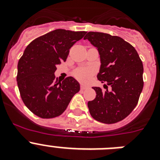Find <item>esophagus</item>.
<instances>
[{"mask_svg":"<svg viewBox=\"0 0 160 160\" xmlns=\"http://www.w3.org/2000/svg\"><path fill=\"white\" fill-rule=\"evenodd\" d=\"M87 88V87H85V86H81V87H80V89H81V90H86Z\"/></svg>","mask_w":160,"mask_h":160,"instance_id":"1","label":"esophagus"}]
</instances>
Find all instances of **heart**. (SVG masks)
I'll use <instances>...</instances> for the list:
<instances>
[{"label": "heart", "mask_w": 160, "mask_h": 160, "mask_svg": "<svg viewBox=\"0 0 160 160\" xmlns=\"http://www.w3.org/2000/svg\"><path fill=\"white\" fill-rule=\"evenodd\" d=\"M74 76L79 82L87 83L90 82L93 76V70L88 68H81L78 69L74 73Z\"/></svg>", "instance_id": "heart-1"}]
</instances>
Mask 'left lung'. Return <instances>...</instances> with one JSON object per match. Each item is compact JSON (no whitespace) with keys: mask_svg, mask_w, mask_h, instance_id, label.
<instances>
[{"mask_svg":"<svg viewBox=\"0 0 160 160\" xmlns=\"http://www.w3.org/2000/svg\"><path fill=\"white\" fill-rule=\"evenodd\" d=\"M98 50L100 55L98 79L107 85L103 91L93 87L96 98L88 102L91 116L98 122L111 124L128 117L136 107L143 87V66L135 49L118 36L89 32L84 37Z\"/></svg>","mask_w":160,"mask_h":160,"instance_id":"8db88e82","label":"left lung"}]
</instances>
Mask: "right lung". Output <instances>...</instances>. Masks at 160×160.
<instances>
[{"mask_svg": "<svg viewBox=\"0 0 160 160\" xmlns=\"http://www.w3.org/2000/svg\"><path fill=\"white\" fill-rule=\"evenodd\" d=\"M86 33L55 29L36 38L25 48L18 62L17 81L22 101L37 116H59L80 90V85L73 77L61 82L54 72L58 65L66 62L73 44Z\"/></svg>", "mask_w": 160, "mask_h": 160, "instance_id": "obj_1", "label": "right lung"}]
</instances>
